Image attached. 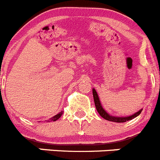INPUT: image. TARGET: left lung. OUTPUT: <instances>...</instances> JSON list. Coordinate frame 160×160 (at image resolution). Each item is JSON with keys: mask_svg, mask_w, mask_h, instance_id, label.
<instances>
[{"mask_svg": "<svg viewBox=\"0 0 160 160\" xmlns=\"http://www.w3.org/2000/svg\"><path fill=\"white\" fill-rule=\"evenodd\" d=\"M93 100H94L95 106H96V109L98 110V113L100 114L101 117H102L104 119L107 120V121H112V122H117V123H123L126 122V121H130V120L134 119L135 117H138L140 113H141L143 109H140L138 112H135L134 114L130 116H126V117H117V116H112L109 113L105 111V109H104L103 106H102V103H101V101L99 99V97H98V93L95 90V89H93Z\"/></svg>", "mask_w": 160, "mask_h": 160, "instance_id": "obj_1", "label": "left lung"}]
</instances>
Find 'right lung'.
<instances>
[{
    "label": "right lung",
    "instance_id": "1",
    "mask_svg": "<svg viewBox=\"0 0 160 160\" xmlns=\"http://www.w3.org/2000/svg\"><path fill=\"white\" fill-rule=\"evenodd\" d=\"M62 111H61V112H58V114H56V115L55 116H54L53 117H51V118H50V120H48V121H48V122H50V121H57V120L58 119H59L60 117H61V116L62 115Z\"/></svg>",
    "mask_w": 160,
    "mask_h": 160
}]
</instances>
